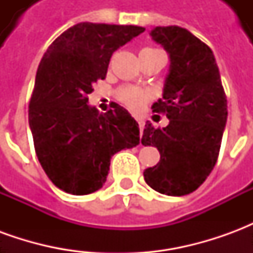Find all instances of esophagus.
I'll return each instance as SVG.
<instances>
[{"label":"esophagus","mask_w":253,"mask_h":253,"mask_svg":"<svg viewBox=\"0 0 253 253\" xmlns=\"http://www.w3.org/2000/svg\"><path fill=\"white\" fill-rule=\"evenodd\" d=\"M137 122H138V126H139V130L143 131V128H145V121H143L142 118H137Z\"/></svg>","instance_id":"34e87169"}]
</instances>
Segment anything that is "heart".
<instances>
[{"mask_svg": "<svg viewBox=\"0 0 253 253\" xmlns=\"http://www.w3.org/2000/svg\"><path fill=\"white\" fill-rule=\"evenodd\" d=\"M143 50H154V48H143ZM149 96L150 93L146 89L138 88V86H125L119 89L118 92V99L130 110L134 111L139 110L145 104V101L149 99Z\"/></svg>", "mask_w": 253, "mask_h": 253, "instance_id": "heart-1", "label": "heart"}]
</instances>
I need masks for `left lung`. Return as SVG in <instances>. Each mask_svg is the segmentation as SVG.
Masks as SVG:
<instances>
[{"instance_id": "8db88e82", "label": "left lung", "mask_w": 253, "mask_h": 253, "mask_svg": "<svg viewBox=\"0 0 253 253\" xmlns=\"http://www.w3.org/2000/svg\"><path fill=\"white\" fill-rule=\"evenodd\" d=\"M150 35L168 51L169 73L163 99L152 105L169 125L154 128L146 122L141 142L156 146L160 163L143 172L160 194H191L217 163L228 119V101L211 48L190 31L176 25L156 27Z\"/></svg>"}]
</instances>
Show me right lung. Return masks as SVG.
I'll return each instance as SVG.
<instances>
[{
  "instance_id": "1",
  "label": "right lung",
  "mask_w": 253,
  "mask_h": 253,
  "mask_svg": "<svg viewBox=\"0 0 253 253\" xmlns=\"http://www.w3.org/2000/svg\"><path fill=\"white\" fill-rule=\"evenodd\" d=\"M137 25L80 23L47 48L28 108L38 160L48 179L72 195L103 187L111 157L139 143V127L119 104L99 114L88 105L114 51L142 34Z\"/></svg>"
}]
</instances>
